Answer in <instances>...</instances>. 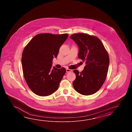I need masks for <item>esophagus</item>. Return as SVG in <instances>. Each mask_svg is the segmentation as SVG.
<instances>
[{"instance_id": "1", "label": "esophagus", "mask_w": 132, "mask_h": 132, "mask_svg": "<svg viewBox=\"0 0 132 132\" xmlns=\"http://www.w3.org/2000/svg\"><path fill=\"white\" fill-rule=\"evenodd\" d=\"M72 71V70L69 69H68V68H67V69H66L67 72H71Z\"/></svg>"}]
</instances>
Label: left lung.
I'll use <instances>...</instances> for the list:
<instances>
[{
	"instance_id": "1",
	"label": "left lung",
	"mask_w": 132,
	"mask_h": 132,
	"mask_svg": "<svg viewBox=\"0 0 132 132\" xmlns=\"http://www.w3.org/2000/svg\"><path fill=\"white\" fill-rule=\"evenodd\" d=\"M70 38L78 46L79 58L86 63L81 72L73 70L76 78L73 86L81 94L92 95L100 89L106 78L110 63L109 54L97 37L78 33Z\"/></svg>"
}]
</instances>
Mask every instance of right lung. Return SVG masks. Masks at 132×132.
<instances>
[{"mask_svg": "<svg viewBox=\"0 0 132 132\" xmlns=\"http://www.w3.org/2000/svg\"><path fill=\"white\" fill-rule=\"evenodd\" d=\"M68 34H38L25 46L22 53V72L28 86L35 94L47 96L55 93L66 72L64 67L51 69L54 57Z\"/></svg>", "mask_w": 132, "mask_h": 132, "instance_id": "right-lung-1", "label": "right lung"}]
</instances>
